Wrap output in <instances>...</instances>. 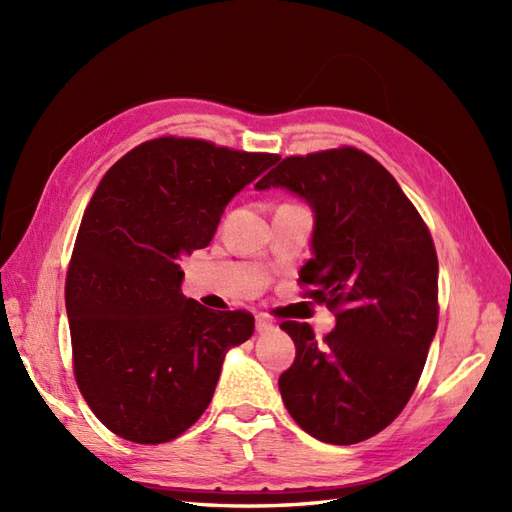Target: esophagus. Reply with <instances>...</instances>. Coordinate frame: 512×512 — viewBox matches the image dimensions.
Returning <instances> with one entry per match:
<instances>
[{
	"label": "esophagus",
	"mask_w": 512,
	"mask_h": 512,
	"mask_svg": "<svg viewBox=\"0 0 512 512\" xmlns=\"http://www.w3.org/2000/svg\"><path fill=\"white\" fill-rule=\"evenodd\" d=\"M256 331L258 333H269L273 331V320L267 314H258L256 316Z\"/></svg>",
	"instance_id": "1"
}]
</instances>
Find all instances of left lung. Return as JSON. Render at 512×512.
Listing matches in <instances>:
<instances>
[{"mask_svg": "<svg viewBox=\"0 0 512 512\" xmlns=\"http://www.w3.org/2000/svg\"><path fill=\"white\" fill-rule=\"evenodd\" d=\"M271 188L312 209L299 280L335 312L324 342L305 322L280 324L297 348L280 376L284 406L320 442H363L395 421L421 378L438 329L436 247L393 175L359 149L286 158L256 183Z\"/></svg>", "mask_w": 512, "mask_h": 512, "instance_id": "8db88e82", "label": "left lung"}]
</instances>
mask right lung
Masks as SVG:
<instances>
[{
	"label": "right lung",
	"instance_id": "1",
	"mask_svg": "<svg viewBox=\"0 0 512 512\" xmlns=\"http://www.w3.org/2000/svg\"><path fill=\"white\" fill-rule=\"evenodd\" d=\"M277 160L164 136L126 153L91 196L66 312L76 382L119 438L181 436L207 410L228 350L252 337V314L185 297L177 260L207 247L230 200Z\"/></svg>",
	"mask_w": 512,
	"mask_h": 512
}]
</instances>
